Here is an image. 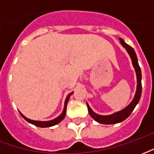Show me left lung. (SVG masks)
Masks as SVG:
<instances>
[{
    "label": "left lung",
    "mask_w": 154,
    "mask_h": 154,
    "mask_svg": "<svg viewBox=\"0 0 154 154\" xmlns=\"http://www.w3.org/2000/svg\"><path fill=\"white\" fill-rule=\"evenodd\" d=\"M119 40L120 41V44L123 47L125 48L127 51V53L129 54V57L131 58L132 61L133 67H134L135 70L136 77H137V88H136V92L134 95V97L132 100V101L123 110H119L117 112L111 114V115H107V116H102V115H99L94 112L93 110H91V108L89 106V105L87 104V108H88V112L91 116V118H93L97 122L100 123V124H104V125H112V124H117V123H120L124 121L125 119H127L130 114L132 112L134 109L135 108L137 104L139 103L140 97H141V94H142V84H141V80H142V75H141V69L139 67V63H138V58H137V55H136L135 52L134 50L132 47H130L129 45L126 44L124 41V39L121 38H119Z\"/></svg>",
    "instance_id": "obj_1"
}]
</instances>
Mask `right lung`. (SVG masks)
I'll list each match as a JSON object with an SVG mask.
<instances>
[{
	"mask_svg": "<svg viewBox=\"0 0 154 154\" xmlns=\"http://www.w3.org/2000/svg\"><path fill=\"white\" fill-rule=\"evenodd\" d=\"M73 93V92H71L67 95V98H66V100H65V102H64V108L63 110V112L61 113L60 116H58L57 118H55L54 119H51V120H48V121H40V120H33V119H30L27 118V117H25L21 112H20L21 116L24 118V119L26 120V121H28L29 123H30L32 125H34L35 126H38V127H41V128H47V127H51V126H54L57 125L58 123H60L63 119L65 118V116H66V111H67V102H68V100H69V98H70L71 95Z\"/></svg>",
	"mask_w": 154,
	"mask_h": 154,
	"instance_id": "right-lung-1",
	"label": "right lung"
}]
</instances>
